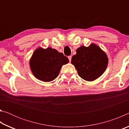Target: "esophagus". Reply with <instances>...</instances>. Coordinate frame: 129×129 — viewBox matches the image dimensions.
I'll return each mask as SVG.
<instances>
[{
  "label": "esophagus",
  "instance_id": "esophagus-1",
  "mask_svg": "<svg viewBox=\"0 0 129 129\" xmlns=\"http://www.w3.org/2000/svg\"><path fill=\"white\" fill-rule=\"evenodd\" d=\"M68 58H69V62H71V59H72V56H68Z\"/></svg>",
  "mask_w": 129,
  "mask_h": 129
}]
</instances>
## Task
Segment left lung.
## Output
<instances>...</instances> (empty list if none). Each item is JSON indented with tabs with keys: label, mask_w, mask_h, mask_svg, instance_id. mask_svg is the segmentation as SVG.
I'll return each mask as SVG.
<instances>
[{
	"label": "left lung",
	"mask_w": 129,
	"mask_h": 129,
	"mask_svg": "<svg viewBox=\"0 0 129 129\" xmlns=\"http://www.w3.org/2000/svg\"><path fill=\"white\" fill-rule=\"evenodd\" d=\"M71 63L77 69L80 77L92 81L104 73L108 64L106 54L94 44L86 47L81 46L76 50Z\"/></svg>",
	"instance_id": "1"
}]
</instances>
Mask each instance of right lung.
Returning a JSON list of instances; mask_svg holds the SVG:
<instances>
[{"label": "right lung", "instance_id": "right-lung-1", "mask_svg": "<svg viewBox=\"0 0 129 129\" xmlns=\"http://www.w3.org/2000/svg\"><path fill=\"white\" fill-rule=\"evenodd\" d=\"M68 62V58L55 49L38 48L32 54L29 64L35 77L44 82H50L57 77L62 65Z\"/></svg>", "mask_w": 129, "mask_h": 129}]
</instances>
